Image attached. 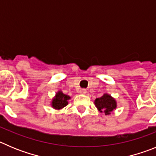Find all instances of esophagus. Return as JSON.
Masks as SVG:
<instances>
[{"instance_id": "esophagus-1", "label": "esophagus", "mask_w": 156, "mask_h": 156, "mask_svg": "<svg viewBox=\"0 0 156 156\" xmlns=\"http://www.w3.org/2000/svg\"><path fill=\"white\" fill-rule=\"evenodd\" d=\"M80 92H81V94H85L87 92L86 89H85V88H81V90H80Z\"/></svg>"}]
</instances>
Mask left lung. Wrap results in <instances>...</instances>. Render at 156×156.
Wrapping results in <instances>:
<instances>
[{"instance_id": "left-lung-1", "label": "left lung", "mask_w": 156, "mask_h": 156, "mask_svg": "<svg viewBox=\"0 0 156 156\" xmlns=\"http://www.w3.org/2000/svg\"><path fill=\"white\" fill-rule=\"evenodd\" d=\"M95 105L101 113L103 112L106 115L110 114L116 107V100L108 94H104L102 97L95 99Z\"/></svg>"}]
</instances>
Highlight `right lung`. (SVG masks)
<instances>
[{"label":"right lung","mask_w":156,"mask_h":156,"mask_svg":"<svg viewBox=\"0 0 156 156\" xmlns=\"http://www.w3.org/2000/svg\"><path fill=\"white\" fill-rule=\"evenodd\" d=\"M70 99H71V97H70L69 95H65L61 91H59L56 94L55 97L53 99V101H52V106L54 109H62V108L65 107L68 104V100Z\"/></svg>","instance_id":"1"}]
</instances>
